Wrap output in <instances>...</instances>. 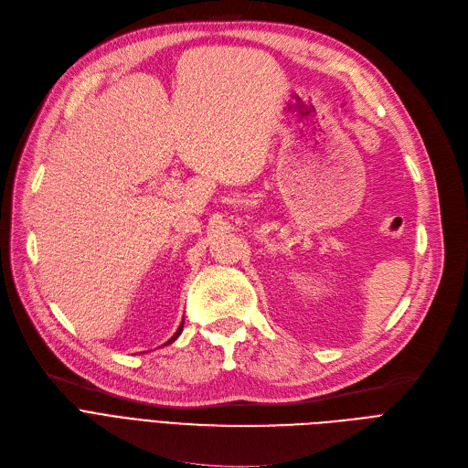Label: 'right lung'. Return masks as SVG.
Wrapping results in <instances>:
<instances>
[{
    "mask_svg": "<svg viewBox=\"0 0 468 468\" xmlns=\"http://www.w3.org/2000/svg\"><path fill=\"white\" fill-rule=\"evenodd\" d=\"M183 325H185V320H183V322H181V325H179V329H176V331H175V335H173V337H171V339H169V341H167V343H165V345H169V343H173V341H176V337H179V335H181V333H183Z\"/></svg>",
    "mask_w": 468,
    "mask_h": 468,
    "instance_id": "obj_1",
    "label": "right lung"
}]
</instances>
